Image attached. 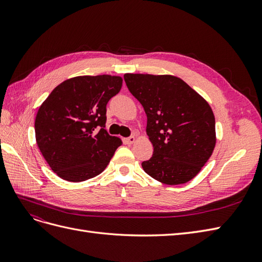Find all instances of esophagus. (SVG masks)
<instances>
[{
    "mask_svg": "<svg viewBox=\"0 0 262 262\" xmlns=\"http://www.w3.org/2000/svg\"><path fill=\"white\" fill-rule=\"evenodd\" d=\"M134 141H136V138H134L133 136H131V137H129V138H126V139H125L126 144H133V143H134Z\"/></svg>",
    "mask_w": 262,
    "mask_h": 262,
    "instance_id": "esophagus-1",
    "label": "esophagus"
}]
</instances>
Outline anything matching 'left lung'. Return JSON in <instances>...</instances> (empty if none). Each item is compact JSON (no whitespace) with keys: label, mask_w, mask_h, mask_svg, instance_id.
Returning a JSON list of instances; mask_svg holds the SVG:
<instances>
[{"label":"left lung","mask_w":262,"mask_h":262,"mask_svg":"<svg viewBox=\"0 0 262 262\" xmlns=\"http://www.w3.org/2000/svg\"><path fill=\"white\" fill-rule=\"evenodd\" d=\"M130 93L143 106L154 152L144 171L166 185L191 180L215 146V118L210 105L172 75L124 74Z\"/></svg>","instance_id":"obj_1"}]
</instances>
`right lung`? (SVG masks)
<instances>
[{
    "label": "right lung",
    "instance_id": "add662e5",
    "mask_svg": "<svg viewBox=\"0 0 262 262\" xmlns=\"http://www.w3.org/2000/svg\"><path fill=\"white\" fill-rule=\"evenodd\" d=\"M121 86L120 76H76L55 87L39 107L37 145L60 178L80 182L107 167L122 142L105 130L106 106Z\"/></svg>",
    "mask_w": 262,
    "mask_h": 262
}]
</instances>
